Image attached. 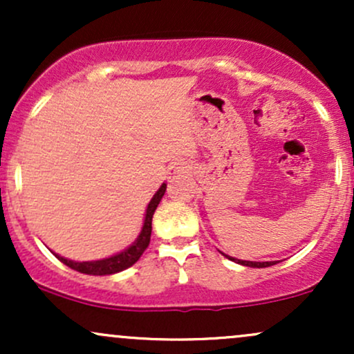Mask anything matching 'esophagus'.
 <instances>
[{
    "instance_id": "esophagus-1",
    "label": "esophagus",
    "mask_w": 354,
    "mask_h": 354,
    "mask_svg": "<svg viewBox=\"0 0 354 354\" xmlns=\"http://www.w3.org/2000/svg\"><path fill=\"white\" fill-rule=\"evenodd\" d=\"M178 173H185V166H181V165L173 166V174H178Z\"/></svg>"
}]
</instances>
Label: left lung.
I'll return each mask as SVG.
<instances>
[{
	"instance_id": "obj_1",
	"label": "left lung",
	"mask_w": 354,
	"mask_h": 354,
	"mask_svg": "<svg viewBox=\"0 0 354 354\" xmlns=\"http://www.w3.org/2000/svg\"><path fill=\"white\" fill-rule=\"evenodd\" d=\"M225 256L228 259H231V261L238 263V265L250 266V268H268V266H273L278 263V261H263V263L261 261H245V259H236V258H233V256H228V254H225Z\"/></svg>"
}]
</instances>
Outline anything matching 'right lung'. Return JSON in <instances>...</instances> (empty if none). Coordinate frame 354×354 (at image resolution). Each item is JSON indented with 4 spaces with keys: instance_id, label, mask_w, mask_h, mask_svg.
I'll list each match as a JSON object with an SVG mask.
<instances>
[{
    "instance_id": "add662e5",
    "label": "right lung",
    "mask_w": 354,
    "mask_h": 354,
    "mask_svg": "<svg viewBox=\"0 0 354 354\" xmlns=\"http://www.w3.org/2000/svg\"><path fill=\"white\" fill-rule=\"evenodd\" d=\"M166 191V185L163 183L161 188L154 193V196L149 201L148 208H146V214H145V223L143 228H141L140 236L135 239L131 246H128L126 250L121 251V253L109 256V258L104 259H96V261H73V259H66L63 256L56 254V258L59 259L61 263H64L66 266H70L71 270L80 271V273L84 274H95V276H106V274H115L120 273V271L126 270V268L133 266L138 259L141 258V254L145 253V250L149 245V238H151V221H153V214L156 211L158 205H160L161 198L165 196Z\"/></svg>"
}]
</instances>
